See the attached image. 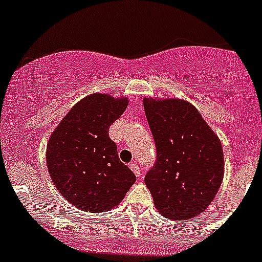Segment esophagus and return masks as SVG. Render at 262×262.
Returning <instances> with one entry per match:
<instances>
[{
  "instance_id": "1",
  "label": "esophagus",
  "mask_w": 262,
  "mask_h": 262,
  "mask_svg": "<svg viewBox=\"0 0 262 262\" xmlns=\"http://www.w3.org/2000/svg\"><path fill=\"white\" fill-rule=\"evenodd\" d=\"M129 168H130V169L133 170L134 174H136L137 177H138V176L141 174V169H139V165L137 164V163H130V164H129Z\"/></svg>"
}]
</instances>
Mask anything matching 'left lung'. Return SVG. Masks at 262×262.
I'll use <instances>...</instances> for the list:
<instances>
[{
	"instance_id": "8db88e82",
	"label": "left lung",
	"mask_w": 262,
	"mask_h": 262,
	"mask_svg": "<svg viewBox=\"0 0 262 262\" xmlns=\"http://www.w3.org/2000/svg\"><path fill=\"white\" fill-rule=\"evenodd\" d=\"M143 107L156 147L155 164L145 176L154 204L167 219H192L221 186V142L189 102L145 98Z\"/></svg>"
}]
</instances>
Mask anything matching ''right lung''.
I'll list each match as a JSON object with an SVG mask.
<instances>
[{
    "instance_id": "add662e5",
    "label": "right lung",
    "mask_w": 262,
    "mask_h": 262,
    "mask_svg": "<svg viewBox=\"0 0 262 262\" xmlns=\"http://www.w3.org/2000/svg\"><path fill=\"white\" fill-rule=\"evenodd\" d=\"M126 106L125 97L89 95L71 108L49 139L46 163L50 177L76 208L92 213L108 211L136 182L108 136L111 124Z\"/></svg>"
}]
</instances>
